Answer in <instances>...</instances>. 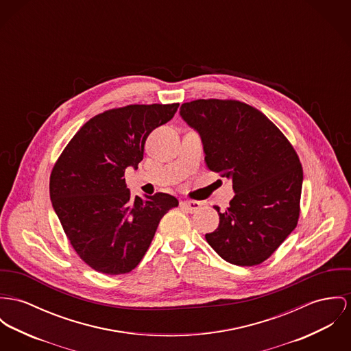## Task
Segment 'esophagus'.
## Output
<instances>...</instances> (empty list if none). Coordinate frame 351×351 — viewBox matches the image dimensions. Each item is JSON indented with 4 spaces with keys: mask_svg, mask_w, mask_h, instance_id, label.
Returning a JSON list of instances; mask_svg holds the SVG:
<instances>
[{
    "mask_svg": "<svg viewBox=\"0 0 351 351\" xmlns=\"http://www.w3.org/2000/svg\"><path fill=\"white\" fill-rule=\"evenodd\" d=\"M200 206H202V203L196 202V200H183V202H180V207L184 208L189 213L197 211L200 208Z\"/></svg>",
    "mask_w": 351,
    "mask_h": 351,
    "instance_id": "34e87169",
    "label": "esophagus"
}]
</instances>
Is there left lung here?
Segmentation results:
<instances>
[{
	"label": "left lung",
	"instance_id": "1",
	"mask_svg": "<svg viewBox=\"0 0 351 351\" xmlns=\"http://www.w3.org/2000/svg\"><path fill=\"white\" fill-rule=\"evenodd\" d=\"M180 117L200 136L207 167L232 182L235 196L206 234L228 263L265 262L297 227L303 171L285 135L258 109L232 100H195Z\"/></svg>",
	"mask_w": 351,
	"mask_h": 351
}]
</instances>
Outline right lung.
<instances>
[{"label":"right lung","instance_id":"1","mask_svg":"<svg viewBox=\"0 0 351 351\" xmlns=\"http://www.w3.org/2000/svg\"><path fill=\"white\" fill-rule=\"evenodd\" d=\"M179 104L128 106L82 125L56 162L51 200L64 232L93 270L119 275L145 255L159 221L178 207L175 196H132L124 173L137 169L148 135L168 123Z\"/></svg>","mask_w":351,"mask_h":351}]
</instances>
